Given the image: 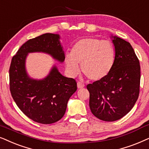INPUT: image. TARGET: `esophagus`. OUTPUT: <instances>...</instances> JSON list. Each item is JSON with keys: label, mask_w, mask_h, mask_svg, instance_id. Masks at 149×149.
Wrapping results in <instances>:
<instances>
[{"label": "esophagus", "mask_w": 149, "mask_h": 149, "mask_svg": "<svg viewBox=\"0 0 149 149\" xmlns=\"http://www.w3.org/2000/svg\"><path fill=\"white\" fill-rule=\"evenodd\" d=\"M77 86H78V88H82L84 87V84L80 82H77Z\"/></svg>", "instance_id": "1"}]
</instances>
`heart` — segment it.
<instances>
[{
	"instance_id": "1",
	"label": "heart",
	"mask_w": 149,
	"mask_h": 149,
	"mask_svg": "<svg viewBox=\"0 0 149 149\" xmlns=\"http://www.w3.org/2000/svg\"><path fill=\"white\" fill-rule=\"evenodd\" d=\"M115 52L112 43L94 37H86L74 45L71 54L65 56V65L72 76L80 71L91 80H100L108 74L112 68Z\"/></svg>"
}]
</instances>
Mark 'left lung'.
<instances>
[{"label":"left lung","mask_w":149,"mask_h":149,"mask_svg":"<svg viewBox=\"0 0 149 149\" xmlns=\"http://www.w3.org/2000/svg\"><path fill=\"white\" fill-rule=\"evenodd\" d=\"M112 37L115 58L112 69L105 78L86 86L91 112L104 121H115L125 116L140 93L139 60L130 43Z\"/></svg>","instance_id":"8db88e82"}]
</instances>
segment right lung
Instances as JSON below:
<instances>
[{
	"label": "right lung",
	"mask_w": 149,
	"mask_h": 149,
	"mask_svg": "<svg viewBox=\"0 0 149 149\" xmlns=\"http://www.w3.org/2000/svg\"><path fill=\"white\" fill-rule=\"evenodd\" d=\"M58 35L45 33L28 40L11 59L9 67V88L20 110L34 121L51 124L64 116L70 97L77 90L73 78L62 76L54 67L46 78L33 80L28 76L25 60L28 53L42 52L63 62L65 54Z\"/></svg>",
	"instance_id": "obj_1"
}]
</instances>
